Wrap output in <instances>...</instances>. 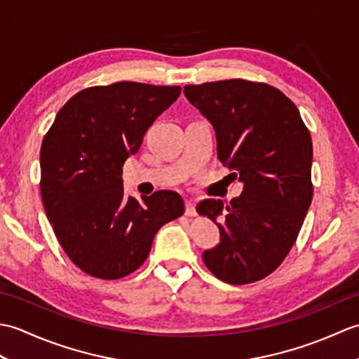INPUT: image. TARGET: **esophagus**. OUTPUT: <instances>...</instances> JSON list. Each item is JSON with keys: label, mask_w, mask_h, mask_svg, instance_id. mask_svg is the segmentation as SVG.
<instances>
[{"label": "esophagus", "mask_w": 359, "mask_h": 359, "mask_svg": "<svg viewBox=\"0 0 359 359\" xmlns=\"http://www.w3.org/2000/svg\"><path fill=\"white\" fill-rule=\"evenodd\" d=\"M185 215L187 216H196V201L188 199L185 202Z\"/></svg>", "instance_id": "1"}]
</instances>
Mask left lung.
<instances>
[{"mask_svg": "<svg viewBox=\"0 0 359 359\" xmlns=\"http://www.w3.org/2000/svg\"><path fill=\"white\" fill-rule=\"evenodd\" d=\"M184 94L212 125L219 160L243 184L226 207L216 199L197 205L220 231L203 262L233 285L264 279L292 250L313 197L309 129L294 103L265 83L187 85Z\"/></svg>", "mask_w": 359, "mask_h": 359, "instance_id": "obj_1", "label": "left lung"}]
</instances>
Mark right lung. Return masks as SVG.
<instances>
[{"label": "right lung", "instance_id": "right-lung-1", "mask_svg": "<svg viewBox=\"0 0 359 359\" xmlns=\"http://www.w3.org/2000/svg\"><path fill=\"white\" fill-rule=\"evenodd\" d=\"M179 86L135 81L80 90L44 135L41 197L60 245L80 270L120 279L148 257L156 233L185 211L174 191L137 201L123 191L125 160L148 128L177 100Z\"/></svg>", "mask_w": 359, "mask_h": 359}]
</instances>
